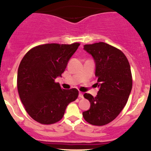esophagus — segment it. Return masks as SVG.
Listing matches in <instances>:
<instances>
[{
  "mask_svg": "<svg viewBox=\"0 0 151 151\" xmlns=\"http://www.w3.org/2000/svg\"><path fill=\"white\" fill-rule=\"evenodd\" d=\"M79 97L80 98V99L84 98V94H83L82 92H79Z\"/></svg>",
  "mask_w": 151,
  "mask_h": 151,
  "instance_id": "34e87169",
  "label": "esophagus"
}]
</instances>
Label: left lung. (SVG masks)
Returning <instances> with one entry per match:
<instances>
[{
  "label": "left lung",
  "mask_w": 151,
  "mask_h": 151,
  "mask_svg": "<svg viewBox=\"0 0 151 151\" xmlns=\"http://www.w3.org/2000/svg\"><path fill=\"white\" fill-rule=\"evenodd\" d=\"M84 47L96 62L95 76L100 89L95 97L84 93L91 106L82 115L91 125L104 126L114 120L127 103L133 85L131 67L124 52L115 47L103 42Z\"/></svg>",
  "instance_id": "8db88e82"
}]
</instances>
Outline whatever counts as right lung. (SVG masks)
<instances>
[{"label": "right lung", "instance_id": "obj_1", "mask_svg": "<svg viewBox=\"0 0 151 151\" xmlns=\"http://www.w3.org/2000/svg\"><path fill=\"white\" fill-rule=\"evenodd\" d=\"M80 43L40 45L25 54L19 65L17 86L29 116L41 124H52L63 117L70 102L79 95L77 89H62L55 79L65 72Z\"/></svg>", "mask_w": 151, "mask_h": 151}]
</instances>
